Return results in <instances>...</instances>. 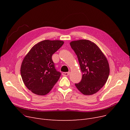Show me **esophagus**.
<instances>
[{"label":"esophagus","instance_id":"1","mask_svg":"<svg viewBox=\"0 0 130 130\" xmlns=\"http://www.w3.org/2000/svg\"><path fill=\"white\" fill-rule=\"evenodd\" d=\"M70 73V72H63V73H62V75H63V76H68V75H69Z\"/></svg>","mask_w":130,"mask_h":130}]
</instances>
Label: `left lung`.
<instances>
[{
    "instance_id": "obj_1",
    "label": "left lung",
    "mask_w": 130,
    "mask_h": 130,
    "mask_svg": "<svg viewBox=\"0 0 130 130\" xmlns=\"http://www.w3.org/2000/svg\"><path fill=\"white\" fill-rule=\"evenodd\" d=\"M77 56L83 73L79 83L75 84L84 95L96 93L106 83L110 74L108 61L99 47L91 41L82 39L70 43Z\"/></svg>"
}]
</instances>
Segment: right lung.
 Instances as JSON below:
<instances>
[{
  "mask_svg": "<svg viewBox=\"0 0 130 130\" xmlns=\"http://www.w3.org/2000/svg\"><path fill=\"white\" fill-rule=\"evenodd\" d=\"M63 44L58 40H43L34 45L24 58L20 69L22 78L34 94H47L59 79L61 73L56 70L52 55Z\"/></svg>",
  "mask_w": 130,
  "mask_h": 130,
  "instance_id": "obj_1",
  "label": "right lung"
}]
</instances>
